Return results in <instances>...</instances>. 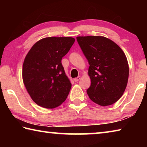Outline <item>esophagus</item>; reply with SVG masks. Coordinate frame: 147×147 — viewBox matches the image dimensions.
Returning a JSON list of instances; mask_svg holds the SVG:
<instances>
[{
    "label": "esophagus",
    "mask_w": 147,
    "mask_h": 147,
    "mask_svg": "<svg viewBox=\"0 0 147 147\" xmlns=\"http://www.w3.org/2000/svg\"><path fill=\"white\" fill-rule=\"evenodd\" d=\"M80 79V76H78V77H77V78H74V81L75 82H78V80H79Z\"/></svg>",
    "instance_id": "obj_1"
}]
</instances>
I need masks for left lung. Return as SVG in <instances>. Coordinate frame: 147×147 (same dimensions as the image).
I'll list each match as a JSON object with an SVG mask.
<instances>
[{"mask_svg": "<svg viewBox=\"0 0 147 147\" xmlns=\"http://www.w3.org/2000/svg\"><path fill=\"white\" fill-rule=\"evenodd\" d=\"M77 41L89 64V98L98 105H111L120 98L128 83L129 67L124 52L103 36H79Z\"/></svg>", "mask_w": 147, "mask_h": 147, "instance_id": "obj_1", "label": "left lung"}]
</instances>
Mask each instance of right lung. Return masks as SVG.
Returning <instances> with one entry per match:
<instances>
[{"label":"right lung","instance_id":"right-lung-1","mask_svg":"<svg viewBox=\"0 0 147 147\" xmlns=\"http://www.w3.org/2000/svg\"><path fill=\"white\" fill-rule=\"evenodd\" d=\"M74 41L71 37L43 38L35 43L27 54L23 65V82L38 105L53 109L66 100L71 84L61 59Z\"/></svg>","mask_w":147,"mask_h":147}]
</instances>
